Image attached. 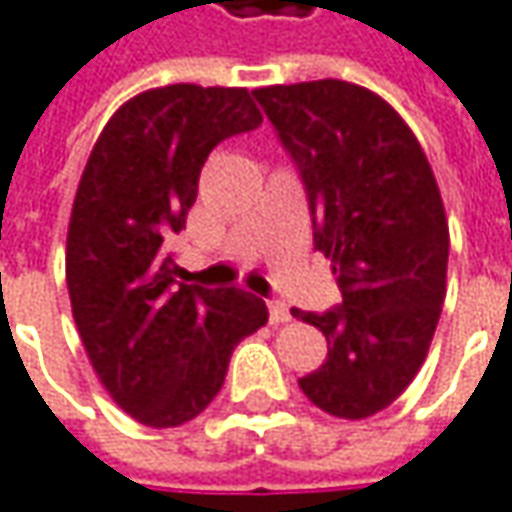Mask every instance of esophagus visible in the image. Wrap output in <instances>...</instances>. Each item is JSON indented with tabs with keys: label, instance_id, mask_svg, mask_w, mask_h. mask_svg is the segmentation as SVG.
I'll return each instance as SVG.
<instances>
[{
	"label": "esophagus",
	"instance_id": "1",
	"mask_svg": "<svg viewBox=\"0 0 512 512\" xmlns=\"http://www.w3.org/2000/svg\"><path fill=\"white\" fill-rule=\"evenodd\" d=\"M269 322H272V325H284V322H290V307L281 302H269Z\"/></svg>",
	"mask_w": 512,
	"mask_h": 512
}]
</instances>
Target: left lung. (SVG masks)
<instances>
[{
    "mask_svg": "<svg viewBox=\"0 0 512 512\" xmlns=\"http://www.w3.org/2000/svg\"><path fill=\"white\" fill-rule=\"evenodd\" d=\"M252 93L302 172L313 243L343 293L325 313L293 310L328 340L299 387L331 416H375L410 387L440 322L448 219L434 169L393 105L360 84Z\"/></svg>",
    "mask_w": 512,
    "mask_h": 512,
    "instance_id": "1",
    "label": "left lung"
}]
</instances>
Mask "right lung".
Masks as SVG:
<instances>
[{
	"label": "right lung",
	"instance_id": "add662e5",
	"mask_svg": "<svg viewBox=\"0 0 512 512\" xmlns=\"http://www.w3.org/2000/svg\"><path fill=\"white\" fill-rule=\"evenodd\" d=\"M260 122L246 87H155L108 119L81 172L67 231L72 316L102 387L140 425L196 419L234 346L269 319L246 290L175 281L166 249L213 146Z\"/></svg>",
	"mask_w": 512,
	"mask_h": 512
}]
</instances>
